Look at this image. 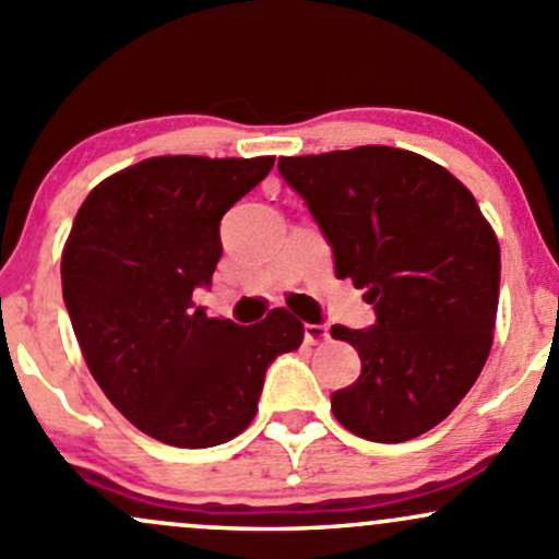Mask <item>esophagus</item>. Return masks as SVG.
Segmentation results:
<instances>
[{
  "mask_svg": "<svg viewBox=\"0 0 559 559\" xmlns=\"http://www.w3.org/2000/svg\"><path fill=\"white\" fill-rule=\"evenodd\" d=\"M329 340V326L326 323H305V342L308 345H321Z\"/></svg>",
  "mask_w": 559,
  "mask_h": 559,
  "instance_id": "1",
  "label": "esophagus"
}]
</instances>
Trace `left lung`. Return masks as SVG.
I'll use <instances>...</instances> for the list:
<instances>
[{"label": "left lung", "mask_w": 559, "mask_h": 559, "mask_svg": "<svg viewBox=\"0 0 559 559\" xmlns=\"http://www.w3.org/2000/svg\"><path fill=\"white\" fill-rule=\"evenodd\" d=\"M349 278L369 329L331 326L358 349L360 377L331 395L342 427L373 443L419 438L462 403L486 366L501 257L475 195L419 153L360 145L278 158Z\"/></svg>", "instance_id": "obj_1"}]
</instances>
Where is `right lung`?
Masks as SVG:
<instances>
[{
  "label": "right lung",
  "mask_w": 559,
  "mask_h": 559,
  "mask_svg": "<svg viewBox=\"0 0 559 559\" xmlns=\"http://www.w3.org/2000/svg\"><path fill=\"white\" fill-rule=\"evenodd\" d=\"M273 156H156L103 180L63 249V302L90 373L140 432L177 449L228 443L254 419L265 373L302 345L289 310L241 326L195 308L223 257L219 219Z\"/></svg>",
  "instance_id": "right-lung-1"
}]
</instances>
